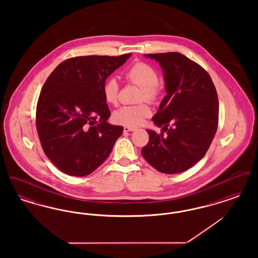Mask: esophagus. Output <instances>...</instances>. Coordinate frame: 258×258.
Wrapping results in <instances>:
<instances>
[{
	"label": "esophagus",
	"mask_w": 258,
	"mask_h": 258,
	"mask_svg": "<svg viewBox=\"0 0 258 258\" xmlns=\"http://www.w3.org/2000/svg\"><path fill=\"white\" fill-rule=\"evenodd\" d=\"M135 127H131V126H123V132L128 133V132H135Z\"/></svg>",
	"instance_id": "1"
}]
</instances>
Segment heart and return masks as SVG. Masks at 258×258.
<instances>
[{"instance_id":"obj_1","label":"heart","mask_w":258,"mask_h":258,"mask_svg":"<svg viewBox=\"0 0 258 258\" xmlns=\"http://www.w3.org/2000/svg\"><path fill=\"white\" fill-rule=\"evenodd\" d=\"M123 76L127 83L141 88L139 101L147 100L155 102L160 98L161 89L159 84V74L157 71L145 61H136L123 71ZM103 97L107 103L117 106L120 100V84L115 78H108L103 84ZM152 115L151 107L146 102L137 105L123 106L112 115L113 122L125 126L135 127L145 122Z\"/></svg>"}]
</instances>
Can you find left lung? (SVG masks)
<instances>
[{
  "mask_svg": "<svg viewBox=\"0 0 258 258\" xmlns=\"http://www.w3.org/2000/svg\"><path fill=\"white\" fill-rule=\"evenodd\" d=\"M160 62L167 95L152 118L160 134L147 131L141 154L158 171L176 174L207 153L219 124V98L208 73L178 52L146 54Z\"/></svg>",
  "mask_w": 258,
  "mask_h": 258,
  "instance_id": "8db88e82",
  "label": "left lung"
}]
</instances>
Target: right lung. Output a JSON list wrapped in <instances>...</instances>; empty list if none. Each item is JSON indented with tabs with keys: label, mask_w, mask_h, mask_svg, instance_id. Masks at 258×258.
I'll return each instance as SVG.
<instances>
[{
	"label": "right lung",
	"mask_w": 258,
	"mask_h": 258,
	"mask_svg": "<svg viewBox=\"0 0 258 258\" xmlns=\"http://www.w3.org/2000/svg\"><path fill=\"white\" fill-rule=\"evenodd\" d=\"M131 54L80 56L61 62L40 91L36 112L44 154L61 172L86 176L108 158L123 126L107 123L106 78Z\"/></svg>",
	"instance_id": "1"
}]
</instances>
